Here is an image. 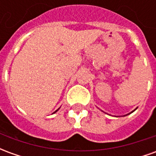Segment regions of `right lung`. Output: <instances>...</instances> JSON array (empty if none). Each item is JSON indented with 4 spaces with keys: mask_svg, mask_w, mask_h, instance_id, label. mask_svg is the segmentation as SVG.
I'll return each mask as SVG.
<instances>
[{
    "mask_svg": "<svg viewBox=\"0 0 156 156\" xmlns=\"http://www.w3.org/2000/svg\"><path fill=\"white\" fill-rule=\"evenodd\" d=\"M57 111H58V110H56V111H55V112H57ZM55 112H54V113H55Z\"/></svg>",
    "mask_w": 156,
    "mask_h": 156,
    "instance_id": "obj_1",
    "label": "right lung"
}]
</instances>
